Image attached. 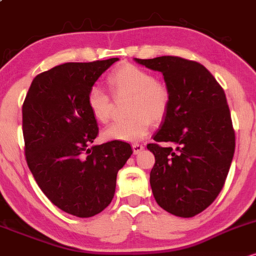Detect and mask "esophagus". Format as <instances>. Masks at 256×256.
<instances>
[{
    "label": "esophagus",
    "mask_w": 256,
    "mask_h": 256,
    "mask_svg": "<svg viewBox=\"0 0 256 256\" xmlns=\"http://www.w3.org/2000/svg\"><path fill=\"white\" fill-rule=\"evenodd\" d=\"M132 148H133L134 154H140V152H142L144 148H145V145H142V144H134Z\"/></svg>",
    "instance_id": "esophagus-1"
}]
</instances>
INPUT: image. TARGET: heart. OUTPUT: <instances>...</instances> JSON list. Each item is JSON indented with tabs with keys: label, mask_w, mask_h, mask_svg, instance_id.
Here are the masks:
<instances>
[{
	"label": "heart",
	"mask_w": 256,
	"mask_h": 256,
	"mask_svg": "<svg viewBox=\"0 0 256 256\" xmlns=\"http://www.w3.org/2000/svg\"><path fill=\"white\" fill-rule=\"evenodd\" d=\"M108 83L117 98L129 96L127 120L114 122L102 133L105 139L136 142L150 130L154 122L166 117L170 105V90L164 82L133 64L120 65L111 71ZM87 106L99 123H108L112 117L114 102L110 96L98 86L90 88Z\"/></svg>",
	"instance_id": "1"
}]
</instances>
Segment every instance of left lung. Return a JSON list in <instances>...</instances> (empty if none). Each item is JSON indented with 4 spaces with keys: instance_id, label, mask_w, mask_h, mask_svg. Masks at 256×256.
<instances>
[{
    "instance_id": "8db88e82",
    "label": "left lung",
    "mask_w": 256,
    "mask_h": 256,
    "mask_svg": "<svg viewBox=\"0 0 256 256\" xmlns=\"http://www.w3.org/2000/svg\"><path fill=\"white\" fill-rule=\"evenodd\" d=\"M163 74L170 105L156 142L150 184L154 200L168 213L192 218L220 194L234 154V130L225 92L202 64L179 56L136 59ZM160 142L173 143L164 148Z\"/></svg>"
}]
</instances>
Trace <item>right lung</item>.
<instances>
[{
    "label": "right lung",
    "mask_w": 256,
    "mask_h": 256,
    "mask_svg": "<svg viewBox=\"0 0 256 256\" xmlns=\"http://www.w3.org/2000/svg\"><path fill=\"white\" fill-rule=\"evenodd\" d=\"M118 58L66 62L37 74L22 104L25 156L37 185L65 213L99 214L111 203L128 142L90 146L99 128L87 106L96 80Z\"/></svg>",
    "instance_id": "add662e5"
}]
</instances>
